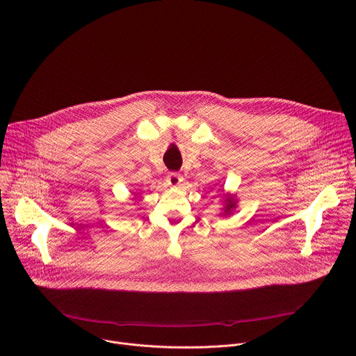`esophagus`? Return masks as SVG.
<instances>
[{
  "label": "esophagus",
  "mask_w": 356,
  "mask_h": 356,
  "mask_svg": "<svg viewBox=\"0 0 356 356\" xmlns=\"http://www.w3.org/2000/svg\"><path fill=\"white\" fill-rule=\"evenodd\" d=\"M168 183H169L170 186H179V184L181 183V176H180L179 173L172 172V173L168 175Z\"/></svg>",
  "instance_id": "34e87169"
}]
</instances>
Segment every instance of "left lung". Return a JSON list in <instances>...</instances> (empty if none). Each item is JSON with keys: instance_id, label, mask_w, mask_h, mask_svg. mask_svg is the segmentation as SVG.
Returning <instances> with one entry per match:
<instances>
[{"instance_id": "obj_1", "label": "left lung", "mask_w": 356, "mask_h": 356, "mask_svg": "<svg viewBox=\"0 0 356 356\" xmlns=\"http://www.w3.org/2000/svg\"><path fill=\"white\" fill-rule=\"evenodd\" d=\"M234 206H235V202H232V200H229V198H228V204H227V207H225L227 213H229V211L234 209Z\"/></svg>"}]
</instances>
